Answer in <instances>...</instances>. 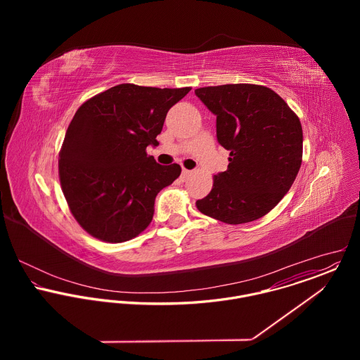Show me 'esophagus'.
Returning a JSON list of instances; mask_svg holds the SVG:
<instances>
[{"instance_id":"34e87169","label":"esophagus","mask_w":360,"mask_h":360,"mask_svg":"<svg viewBox=\"0 0 360 360\" xmlns=\"http://www.w3.org/2000/svg\"><path fill=\"white\" fill-rule=\"evenodd\" d=\"M188 176H191V170H188V169H184V167H183V172H181V179H183V180H186Z\"/></svg>"}]
</instances>
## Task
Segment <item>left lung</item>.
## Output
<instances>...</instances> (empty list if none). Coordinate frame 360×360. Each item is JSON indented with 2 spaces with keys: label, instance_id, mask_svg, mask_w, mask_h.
Listing matches in <instances>:
<instances>
[{
  "label": "left lung",
  "instance_id": "1",
  "mask_svg": "<svg viewBox=\"0 0 360 360\" xmlns=\"http://www.w3.org/2000/svg\"><path fill=\"white\" fill-rule=\"evenodd\" d=\"M195 94L216 115L217 141L230 151L227 170L213 177L210 193L195 205L227 224L260 219L283 200L300 172V117L264 86H210Z\"/></svg>",
  "mask_w": 360,
  "mask_h": 360
}]
</instances>
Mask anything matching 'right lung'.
<instances>
[{
	"label": "right lung",
	"mask_w": 360,
	"mask_h": 360,
	"mask_svg": "<svg viewBox=\"0 0 360 360\" xmlns=\"http://www.w3.org/2000/svg\"><path fill=\"white\" fill-rule=\"evenodd\" d=\"M191 89L119 84L75 113L59 153V180L77 223L105 243L137 237L151 223L158 193L181 173L162 166L156 147L167 110Z\"/></svg>",
	"instance_id": "right-lung-1"
}]
</instances>
